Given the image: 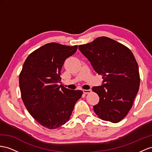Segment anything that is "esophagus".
Listing matches in <instances>:
<instances>
[{"mask_svg":"<svg viewBox=\"0 0 152 152\" xmlns=\"http://www.w3.org/2000/svg\"><path fill=\"white\" fill-rule=\"evenodd\" d=\"M83 92L84 94H90V93H91L92 91L91 90V89H89V90H83Z\"/></svg>","mask_w":152,"mask_h":152,"instance_id":"obj_1","label":"esophagus"}]
</instances>
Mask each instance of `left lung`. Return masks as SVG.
Instances as JSON below:
<instances>
[{
	"label": "left lung",
	"instance_id": "1",
	"mask_svg": "<svg viewBox=\"0 0 152 152\" xmlns=\"http://www.w3.org/2000/svg\"><path fill=\"white\" fill-rule=\"evenodd\" d=\"M78 48L103 80L102 86L92 87L99 97V103L93 107L94 112L102 120L119 122L131 109L139 88V67L133 53L106 37Z\"/></svg>",
	"mask_w": 152,
	"mask_h": 152
}]
</instances>
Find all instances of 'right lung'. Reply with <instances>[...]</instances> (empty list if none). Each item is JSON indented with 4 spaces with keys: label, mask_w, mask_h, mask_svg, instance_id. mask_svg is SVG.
Wrapping results in <instances>:
<instances>
[{
    "label": "right lung",
    "mask_w": 152,
    "mask_h": 152,
    "mask_svg": "<svg viewBox=\"0 0 152 152\" xmlns=\"http://www.w3.org/2000/svg\"><path fill=\"white\" fill-rule=\"evenodd\" d=\"M77 49V45L47 44L29 54L19 75L25 107L36 121L48 129H56L67 123L83 94L81 91L58 85L65 60Z\"/></svg>",
    "instance_id": "1"
}]
</instances>
